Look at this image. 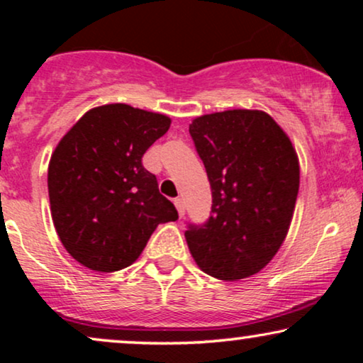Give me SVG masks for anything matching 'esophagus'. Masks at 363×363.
Returning a JSON list of instances; mask_svg holds the SVG:
<instances>
[{
  "label": "esophagus",
  "instance_id": "1",
  "mask_svg": "<svg viewBox=\"0 0 363 363\" xmlns=\"http://www.w3.org/2000/svg\"><path fill=\"white\" fill-rule=\"evenodd\" d=\"M175 206H177V210H178V215H180V218H183L185 216V203H183V200L182 198H175Z\"/></svg>",
  "mask_w": 363,
  "mask_h": 363
}]
</instances>
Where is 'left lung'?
Segmentation results:
<instances>
[{
    "instance_id": "8db88e82",
    "label": "left lung",
    "mask_w": 363,
    "mask_h": 363,
    "mask_svg": "<svg viewBox=\"0 0 363 363\" xmlns=\"http://www.w3.org/2000/svg\"><path fill=\"white\" fill-rule=\"evenodd\" d=\"M190 135L211 186L210 218L185 238L196 264L216 279L259 272L284 241L299 193V160L289 137L261 111L195 118Z\"/></svg>"
}]
</instances>
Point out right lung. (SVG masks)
Segmentation results:
<instances>
[{
    "instance_id": "right-lung-1",
    "label": "right lung",
    "mask_w": 363,
    "mask_h": 363,
    "mask_svg": "<svg viewBox=\"0 0 363 363\" xmlns=\"http://www.w3.org/2000/svg\"><path fill=\"white\" fill-rule=\"evenodd\" d=\"M167 116L107 104L79 118L48 168L59 240L77 262L99 272L130 266L162 223L178 220L143 153L165 135Z\"/></svg>"
}]
</instances>
